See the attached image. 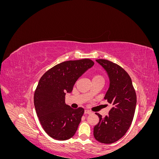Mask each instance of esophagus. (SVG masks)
<instances>
[{
	"instance_id": "1",
	"label": "esophagus",
	"mask_w": 159,
	"mask_h": 159,
	"mask_svg": "<svg viewBox=\"0 0 159 159\" xmlns=\"http://www.w3.org/2000/svg\"><path fill=\"white\" fill-rule=\"evenodd\" d=\"M84 113L85 114H90V113H91V112L90 111H89V110H85L84 111Z\"/></svg>"
}]
</instances>
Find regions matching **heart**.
<instances>
[{
  "label": "heart",
  "instance_id": "1",
  "mask_svg": "<svg viewBox=\"0 0 159 159\" xmlns=\"http://www.w3.org/2000/svg\"><path fill=\"white\" fill-rule=\"evenodd\" d=\"M94 79H103V77L100 75H95L93 78V80Z\"/></svg>",
  "mask_w": 159,
  "mask_h": 159
}]
</instances>
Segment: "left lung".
<instances>
[{
	"label": "left lung",
	"instance_id": "left-lung-1",
	"mask_svg": "<svg viewBox=\"0 0 159 159\" xmlns=\"http://www.w3.org/2000/svg\"><path fill=\"white\" fill-rule=\"evenodd\" d=\"M107 71L109 88L104 99L112 105L109 115L99 118L94 127L93 136L98 141L111 144L122 138L132 123L137 104V95L127 72L121 66L103 59L96 60Z\"/></svg>",
	"mask_w": 159,
	"mask_h": 159
}]
</instances>
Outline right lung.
I'll list each match as a JSON object with an SVG mask.
<instances>
[{"label": "right lung", "instance_id": "add662e5", "mask_svg": "<svg viewBox=\"0 0 159 159\" xmlns=\"http://www.w3.org/2000/svg\"><path fill=\"white\" fill-rule=\"evenodd\" d=\"M93 65L89 59L66 61L41 77L34 91V103L42 128L52 138L64 141L75 134L84 109H74L66 105V93H71L75 81Z\"/></svg>", "mask_w": 159, "mask_h": 159}]
</instances>
